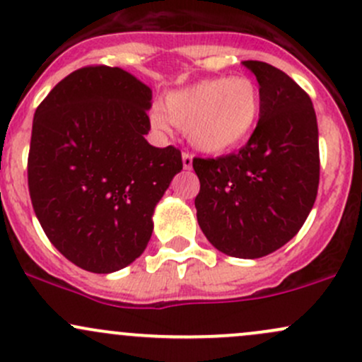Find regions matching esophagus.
<instances>
[{
  "mask_svg": "<svg viewBox=\"0 0 362 362\" xmlns=\"http://www.w3.org/2000/svg\"><path fill=\"white\" fill-rule=\"evenodd\" d=\"M192 154L190 153H182V165H184L185 170L192 168Z\"/></svg>",
  "mask_w": 362,
  "mask_h": 362,
  "instance_id": "esophagus-1",
  "label": "esophagus"
}]
</instances>
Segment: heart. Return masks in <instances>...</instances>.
<instances>
[{"label": "heart", "instance_id": "obj_1", "mask_svg": "<svg viewBox=\"0 0 362 362\" xmlns=\"http://www.w3.org/2000/svg\"><path fill=\"white\" fill-rule=\"evenodd\" d=\"M263 111V94L247 75L213 77L175 89L151 108V123L185 130L190 144L202 153L220 154L251 139Z\"/></svg>", "mask_w": 362, "mask_h": 362}]
</instances>
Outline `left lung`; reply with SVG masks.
<instances>
[{"mask_svg": "<svg viewBox=\"0 0 362 362\" xmlns=\"http://www.w3.org/2000/svg\"><path fill=\"white\" fill-rule=\"evenodd\" d=\"M242 65L263 94L259 123L239 153L196 158L202 233L223 254L256 259L296 235L320 184L317 122L311 98L285 71L264 62Z\"/></svg>", "mask_w": 362, "mask_h": 362, "instance_id": "left-lung-1", "label": "left lung"}]
</instances>
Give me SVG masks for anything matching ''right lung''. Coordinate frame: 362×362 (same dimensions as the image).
<instances>
[{"instance_id": "obj_1", "label": "right lung", "mask_w": 362, "mask_h": 362, "mask_svg": "<svg viewBox=\"0 0 362 362\" xmlns=\"http://www.w3.org/2000/svg\"><path fill=\"white\" fill-rule=\"evenodd\" d=\"M153 90L118 66L71 71L37 106L29 194L42 230L66 259L93 273L136 261L153 213L182 170L173 146L146 141Z\"/></svg>"}]
</instances>
